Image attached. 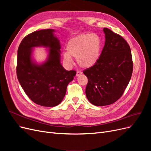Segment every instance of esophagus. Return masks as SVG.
Returning <instances> with one entry per match:
<instances>
[{
    "mask_svg": "<svg viewBox=\"0 0 151 151\" xmlns=\"http://www.w3.org/2000/svg\"><path fill=\"white\" fill-rule=\"evenodd\" d=\"M81 74H82V72H81V71H77V72H76V76L77 77V76H79Z\"/></svg>",
    "mask_w": 151,
    "mask_h": 151,
    "instance_id": "esophagus-1",
    "label": "esophagus"
}]
</instances>
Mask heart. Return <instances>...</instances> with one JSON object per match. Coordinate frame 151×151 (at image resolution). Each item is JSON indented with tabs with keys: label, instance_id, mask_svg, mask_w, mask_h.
I'll return each instance as SVG.
<instances>
[{
	"label": "heart",
	"instance_id": "1",
	"mask_svg": "<svg viewBox=\"0 0 151 151\" xmlns=\"http://www.w3.org/2000/svg\"><path fill=\"white\" fill-rule=\"evenodd\" d=\"M101 40L98 35H80L70 39L67 45V52L63 58L68 63L72 62V57L77 58L79 65L84 68L94 66L101 55Z\"/></svg>",
	"mask_w": 151,
	"mask_h": 151
}]
</instances>
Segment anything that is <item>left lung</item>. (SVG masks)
<instances>
[{"label":"left lung","mask_w":151,"mask_h":151,"mask_svg":"<svg viewBox=\"0 0 151 151\" xmlns=\"http://www.w3.org/2000/svg\"><path fill=\"white\" fill-rule=\"evenodd\" d=\"M104 46L96 64L83 71L88 79L86 95L95 106L116 102L124 93L133 71L130 46L119 35L104 28Z\"/></svg>","instance_id":"left-lung-1"}]
</instances>
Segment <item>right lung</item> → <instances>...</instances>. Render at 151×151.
<instances>
[{"label": "right lung", "instance_id": "right-lung-1", "mask_svg": "<svg viewBox=\"0 0 151 151\" xmlns=\"http://www.w3.org/2000/svg\"><path fill=\"white\" fill-rule=\"evenodd\" d=\"M54 29L33 32L21 41L17 50V77L32 101L43 106L53 107L64 98L68 83L74 79L75 70H66L60 63V41ZM48 47L47 60L42 65L32 60V48Z\"/></svg>", "mask_w": 151, "mask_h": 151}]
</instances>
